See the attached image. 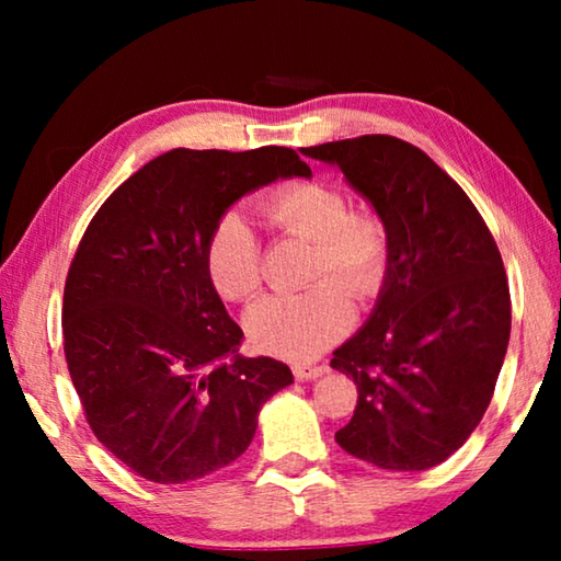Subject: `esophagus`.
I'll return each instance as SVG.
<instances>
[{"label":"esophagus","mask_w":561,"mask_h":561,"mask_svg":"<svg viewBox=\"0 0 561 561\" xmlns=\"http://www.w3.org/2000/svg\"><path fill=\"white\" fill-rule=\"evenodd\" d=\"M327 374V366H311V364H297L294 366V376L299 378V381H311V378H319Z\"/></svg>","instance_id":"esophagus-1"}]
</instances>
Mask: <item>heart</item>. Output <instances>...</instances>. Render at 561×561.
<instances>
[{
  "mask_svg": "<svg viewBox=\"0 0 561 561\" xmlns=\"http://www.w3.org/2000/svg\"><path fill=\"white\" fill-rule=\"evenodd\" d=\"M262 217L274 232L311 242L307 282L297 297H264L247 311L244 327L254 348L304 360L334 344L354 321L348 297L374 299L391 264V237L376 213L351 210L344 190L321 180H294L264 197ZM205 270L227 301L260 291L262 244L240 213L222 215L205 247Z\"/></svg>",
  "mask_w": 561,
  "mask_h": 561,
  "instance_id": "obj_1",
  "label": "heart"
}]
</instances>
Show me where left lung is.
<instances>
[{
  "mask_svg": "<svg viewBox=\"0 0 561 561\" xmlns=\"http://www.w3.org/2000/svg\"><path fill=\"white\" fill-rule=\"evenodd\" d=\"M301 153L336 165L391 237L376 309L331 358L358 388L336 443L376 468L428 470L478 428L505 360L512 304L495 237L465 190L401 138Z\"/></svg>",
  "mask_w": 561,
  "mask_h": 561,
  "instance_id": "8db88e82",
  "label": "left lung"
}]
</instances>
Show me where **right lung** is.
<instances>
[{
  "label": "right lung",
  "instance_id": "right-lung-1",
  "mask_svg": "<svg viewBox=\"0 0 561 561\" xmlns=\"http://www.w3.org/2000/svg\"><path fill=\"white\" fill-rule=\"evenodd\" d=\"M309 178L291 148H175L111 193L64 287V354L96 438L158 485H180L250 448L287 364L237 354L242 329L205 270L227 207L279 178Z\"/></svg>",
  "mask_w": 561,
  "mask_h": 561
}]
</instances>
